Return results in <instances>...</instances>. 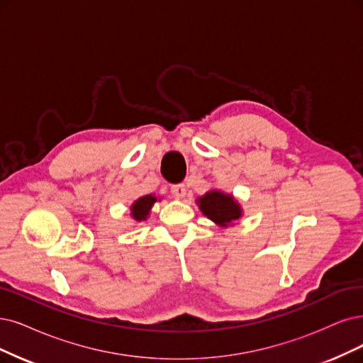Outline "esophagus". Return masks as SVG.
Segmentation results:
<instances>
[{
	"instance_id": "34e87169",
	"label": "esophagus",
	"mask_w": 363,
	"mask_h": 363,
	"mask_svg": "<svg viewBox=\"0 0 363 363\" xmlns=\"http://www.w3.org/2000/svg\"><path fill=\"white\" fill-rule=\"evenodd\" d=\"M185 191H186V189H185V185H184V184L172 185V189H170L172 196H173V197H177V199H182V197L185 196Z\"/></svg>"
}]
</instances>
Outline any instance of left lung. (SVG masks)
<instances>
[{"instance_id":"1","label":"left lung","mask_w":363,"mask_h":363,"mask_svg":"<svg viewBox=\"0 0 363 363\" xmlns=\"http://www.w3.org/2000/svg\"><path fill=\"white\" fill-rule=\"evenodd\" d=\"M199 208L205 216L220 225H227L240 217V208L235 199L220 191H209L199 199Z\"/></svg>"}]
</instances>
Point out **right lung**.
Listing matches in <instances>:
<instances>
[{"mask_svg": "<svg viewBox=\"0 0 363 363\" xmlns=\"http://www.w3.org/2000/svg\"><path fill=\"white\" fill-rule=\"evenodd\" d=\"M157 202V197H154L152 194L150 196H143L140 197L139 200H136V202L133 203L131 206V216L134 220L138 221H142V220H146L147 213H150L152 205Z\"/></svg>", "mask_w": 363, "mask_h": 363, "instance_id": "add662e5", "label": "right lung"}]
</instances>
